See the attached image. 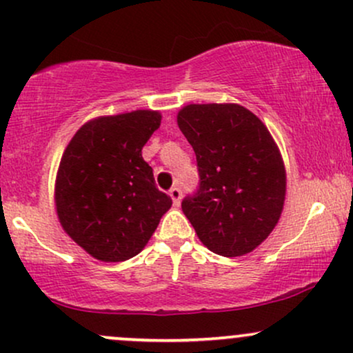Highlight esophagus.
Masks as SVG:
<instances>
[{
	"mask_svg": "<svg viewBox=\"0 0 353 353\" xmlns=\"http://www.w3.org/2000/svg\"><path fill=\"white\" fill-rule=\"evenodd\" d=\"M169 195H171L174 205H179L181 203V199H182V190L181 188H177V185H174V188L169 190Z\"/></svg>",
	"mask_w": 353,
	"mask_h": 353,
	"instance_id": "esophagus-1",
	"label": "esophagus"
}]
</instances>
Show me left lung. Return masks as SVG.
I'll use <instances>...</instances> for the list:
<instances>
[{
  "instance_id": "8db88e82",
  "label": "left lung",
  "mask_w": 353,
  "mask_h": 353,
  "mask_svg": "<svg viewBox=\"0 0 353 353\" xmlns=\"http://www.w3.org/2000/svg\"><path fill=\"white\" fill-rule=\"evenodd\" d=\"M177 125L194 148L201 177L182 212L210 252L228 258L253 252L273 232L286 195L273 136L236 103L188 105Z\"/></svg>"
}]
</instances>
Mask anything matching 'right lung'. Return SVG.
Returning a JSON list of instances; mask_svg holds the SVG:
<instances>
[{
  "label": "right lung",
  "mask_w": 353,
  "mask_h": 353,
  "mask_svg": "<svg viewBox=\"0 0 353 353\" xmlns=\"http://www.w3.org/2000/svg\"><path fill=\"white\" fill-rule=\"evenodd\" d=\"M159 125L161 113L151 110L100 117L85 123L63 151L55 179L59 222L97 260L136 256L171 209L141 154Z\"/></svg>",
  "instance_id": "obj_1"
}]
</instances>
